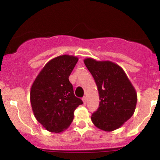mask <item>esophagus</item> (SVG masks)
<instances>
[{
	"label": "esophagus",
	"instance_id": "obj_1",
	"mask_svg": "<svg viewBox=\"0 0 160 160\" xmlns=\"http://www.w3.org/2000/svg\"><path fill=\"white\" fill-rule=\"evenodd\" d=\"M82 102H83V103L84 104H86V102H87V99H86V97H83V98H82Z\"/></svg>",
	"mask_w": 160,
	"mask_h": 160
}]
</instances>
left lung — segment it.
<instances>
[{"label":"left lung","instance_id":"left-lung-1","mask_svg":"<svg viewBox=\"0 0 160 160\" xmlns=\"http://www.w3.org/2000/svg\"><path fill=\"white\" fill-rule=\"evenodd\" d=\"M84 63L98 88L100 104L92 115L98 128L112 131L120 128L134 114L137 94L124 70L112 61L86 58Z\"/></svg>","mask_w":160,"mask_h":160}]
</instances>
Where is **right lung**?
<instances>
[{
  "label": "right lung",
  "instance_id": "add662e5",
  "mask_svg": "<svg viewBox=\"0 0 160 160\" xmlns=\"http://www.w3.org/2000/svg\"><path fill=\"white\" fill-rule=\"evenodd\" d=\"M78 61L63 54L49 60L32 83L30 102L36 120L44 128L60 133L68 128L82 101L76 98L68 77Z\"/></svg>",
  "mask_w": 160,
  "mask_h": 160
}]
</instances>
